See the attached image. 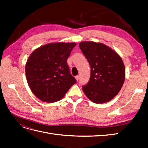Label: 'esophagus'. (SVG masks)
<instances>
[{"mask_svg": "<svg viewBox=\"0 0 148 148\" xmlns=\"http://www.w3.org/2000/svg\"><path fill=\"white\" fill-rule=\"evenodd\" d=\"M75 78H76V79L77 80V81H78L79 79V75H77V76H76V77H75Z\"/></svg>", "mask_w": 148, "mask_h": 148, "instance_id": "obj_1", "label": "esophagus"}]
</instances>
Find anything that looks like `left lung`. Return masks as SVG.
Listing matches in <instances>:
<instances>
[{
	"label": "left lung",
	"instance_id": "8db88e82",
	"mask_svg": "<svg viewBox=\"0 0 148 148\" xmlns=\"http://www.w3.org/2000/svg\"><path fill=\"white\" fill-rule=\"evenodd\" d=\"M79 46L91 67L89 81L82 87L85 95L96 104L110 101L119 92L125 79L122 58L102 43L83 41Z\"/></svg>",
	"mask_w": 148,
	"mask_h": 148
}]
</instances>
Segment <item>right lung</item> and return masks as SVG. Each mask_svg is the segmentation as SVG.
Returning a JSON list of instances; mask_svg holds the SVG:
<instances>
[{"label":"right lung","instance_id":"right-lung-1","mask_svg":"<svg viewBox=\"0 0 148 148\" xmlns=\"http://www.w3.org/2000/svg\"><path fill=\"white\" fill-rule=\"evenodd\" d=\"M75 46V42L49 43L31 53L25 65L26 77L31 91L38 99L57 102L77 82L66 62Z\"/></svg>","mask_w":148,"mask_h":148}]
</instances>
